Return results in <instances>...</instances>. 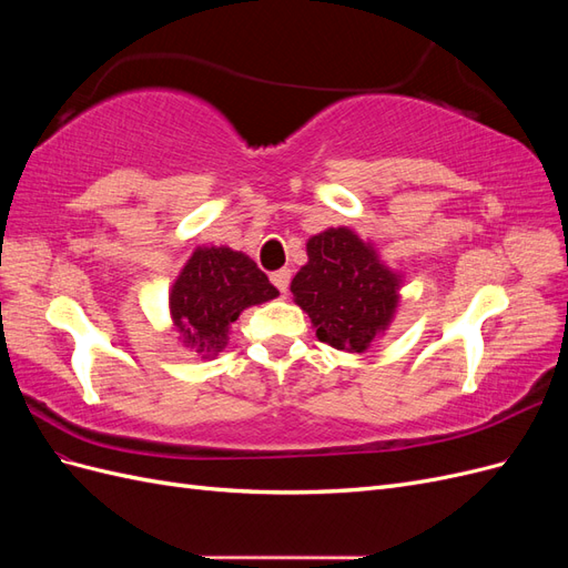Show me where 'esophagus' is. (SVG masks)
Wrapping results in <instances>:
<instances>
[{"label":"esophagus","mask_w":568,"mask_h":568,"mask_svg":"<svg viewBox=\"0 0 568 568\" xmlns=\"http://www.w3.org/2000/svg\"><path fill=\"white\" fill-rule=\"evenodd\" d=\"M288 282H291V270H277V272H272V284L280 288V294L282 296H286V291H288Z\"/></svg>","instance_id":"esophagus-1"}]
</instances>
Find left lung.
Segmentation results:
<instances>
[{
  "label": "left lung",
  "mask_w": 568,
  "mask_h": 568,
  "mask_svg": "<svg viewBox=\"0 0 568 568\" xmlns=\"http://www.w3.org/2000/svg\"><path fill=\"white\" fill-rule=\"evenodd\" d=\"M305 248L307 263L291 280L296 305L311 317L322 343L365 353L395 315L400 274L348 227L324 230L307 239Z\"/></svg>",
  "instance_id": "8db88e82"
}]
</instances>
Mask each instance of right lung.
<instances>
[{
  "mask_svg": "<svg viewBox=\"0 0 568 568\" xmlns=\"http://www.w3.org/2000/svg\"><path fill=\"white\" fill-rule=\"evenodd\" d=\"M280 291L242 251L199 246L170 288L168 307L175 332L203 357L230 341V324L246 307L277 298Z\"/></svg>",
  "mask_w": 568,
  "mask_h": 568,
  "instance_id": "right-lung-1",
  "label": "right lung"
}]
</instances>
